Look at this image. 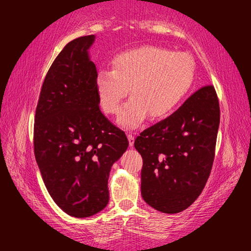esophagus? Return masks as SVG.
<instances>
[{
  "instance_id": "obj_1",
  "label": "esophagus",
  "mask_w": 251,
  "mask_h": 251,
  "mask_svg": "<svg viewBox=\"0 0 251 251\" xmlns=\"http://www.w3.org/2000/svg\"><path fill=\"white\" fill-rule=\"evenodd\" d=\"M127 138H128V143H129V147L131 148L132 146H134L135 138H134V136H132L131 134H128V135H127Z\"/></svg>"
}]
</instances>
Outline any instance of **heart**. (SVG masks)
<instances>
[{"label":"heart","mask_w":251,"mask_h":251,"mask_svg":"<svg viewBox=\"0 0 251 251\" xmlns=\"http://www.w3.org/2000/svg\"><path fill=\"white\" fill-rule=\"evenodd\" d=\"M193 79L194 66L188 55L145 45L121 52L112 61V69L99 70L96 89L101 106L109 114L119 113L130 89L132 98L117 121L125 128H135L148 114L159 120L172 113Z\"/></svg>","instance_id":"heart-1"}]
</instances>
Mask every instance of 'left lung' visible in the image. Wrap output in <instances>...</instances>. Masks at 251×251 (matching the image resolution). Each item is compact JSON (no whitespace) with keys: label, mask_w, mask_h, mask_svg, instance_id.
Wrapping results in <instances>:
<instances>
[{"label":"left lung","mask_w":251,"mask_h":251,"mask_svg":"<svg viewBox=\"0 0 251 251\" xmlns=\"http://www.w3.org/2000/svg\"><path fill=\"white\" fill-rule=\"evenodd\" d=\"M219 123L216 90L207 85L136 138L143 159L141 195L148 205L177 214L193 204L210 175Z\"/></svg>","instance_id":"8db88e82"}]
</instances>
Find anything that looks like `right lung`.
I'll use <instances>...</instances> for the list:
<instances>
[{
	"label": "right lung",
	"instance_id": "obj_1",
	"mask_svg": "<svg viewBox=\"0 0 251 251\" xmlns=\"http://www.w3.org/2000/svg\"><path fill=\"white\" fill-rule=\"evenodd\" d=\"M95 35L63 47L41 89L34 119V155L51 199L69 216L87 218L109 202L111 167L128 148L125 132L99 109Z\"/></svg>",
	"mask_w": 251,
	"mask_h": 251
}]
</instances>
